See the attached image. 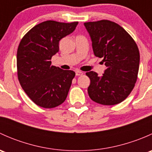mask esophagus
Here are the masks:
<instances>
[{
  "instance_id": "1",
  "label": "esophagus",
  "mask_w": 152,
  "mask_h": 152,
  "mask_svg": "<svg viewBox=\"0 0 152 152\" xmlns=\"http://www.w3.org/2000/svg\"><path fill=\"white\" fill-rule=\"evenodd\" d=\"M76 76H82V75H83V72L80 71V70H76Z\"/></svg>"
}]
</instances>
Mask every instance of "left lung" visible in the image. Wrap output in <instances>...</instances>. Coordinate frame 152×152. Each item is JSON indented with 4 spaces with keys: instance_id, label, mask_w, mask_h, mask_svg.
Listing matches in <instances>:
<instances>
[{
    "instance_id": "left-lung-1",
    "label": "left lung",
    "mask_w": 152,
    "mask_h": 152,
    "mask_svg": "<svg viewBox=\"0 0 152 152\" xmlns=\"http://www.w3.org/2000/svg\"><path fill=\"white\" fill-rule=\"evenodd\" d=\"M95 56L103 58L107 69L102 76L90 71L88 95L93 102L115 105L125 100L137 79L140 53L134 39L118 24L107 20L84 23Z\"/></svg>"
}]
</instances>
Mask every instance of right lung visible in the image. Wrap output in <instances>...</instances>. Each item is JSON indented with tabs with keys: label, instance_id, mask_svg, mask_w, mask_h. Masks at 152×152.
I'll use <instances>...</instances> for the list:
<instances>
[{
	"label": "right lung",
	"instance_id": "right-lung-1",
	"mask_svg": "<svg viewBox=\"0 0 152 152\" xmlns=\"http://www.w3.org/2000/svg\"><path fill=\"white\" fill-rule=\"evenodd\" d=\"M78 22L47 20L35 26L21 39L17 52L18 80L31 100L53 108L66 99L75 73L51 65L62 38L71 34Z\"/></svg>",
	"mask_w": 152,
	"mask_h": 152
}]
</instances>
